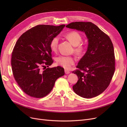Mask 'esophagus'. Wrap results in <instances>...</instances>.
<instances>
[{"instance_id": "1", "label": "esophagus", "mask_w": 127, "mask_h": 127, "mask_svg": "<svg viewBox=\"0 0 127 127\" xmlns=\"http://www.w3.org/2000/svg\"><path fill=\"white\" fill-rule=\"evenodd\" d=\"M65 73L66 74H68L70 73V71L69 70H68L67 69H65Z\"/></svg>"}]
</instances>
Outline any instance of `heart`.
Segmentation results:
<instances>
[{
    "label": "heart",
    "mask_w": 127,
    "mask_h": 127,
    "mask_svg": "<svg viewBox=\"0 0 127 127\" xmlns=\"http://www.w3.org/2000/svg\"><path fill=\"white\" fill-rule=\"evenodd\" d=\"M65 37L73 45L75 46L74 51L77 55L81 56L84 54L87 49V46L81 43L82 41V37L79 32L76 31H70L65 35ZM59 41V38L57 36H54L51 39L49 45L52 51H56L57 50ZM56 62L58 64L65 69H69L75 64L76 59L72 56H59L56 58Z\"/></svg>",
    "instance_id": "b5f03b06"
}]
</instances>
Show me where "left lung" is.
<instances>
[{
  "label": "left lung",
  "mask_w": 127,
  "mask_h": 127,
  "mask_svg": "<svg viewBox=\"0 0 127 127\" xmlns=\"http://www.w3.org/2000/svg\"><path fill=\"white\" fill-rule=\"evenodd\" d=\"M66 27L84 32L89 42L87 51L76 66L78 69L72 71L79 79L73 90L83 98L97 96L108 87L115 70L111 39L91 22H73Z\"/></svg>",
  "instance_id": "1"
}]
</instances>
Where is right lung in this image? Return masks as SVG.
<instances>
[{
  "label": "right lung",
  "instance_id": "1",
  "mask_svg": "<svg viewBox=\"0 0 127 127\" xmlns=\"http://www.w3.org/2000/svg\"><path fill=\"white\" fill-rule=\"evenodd\" d=\"M65 26L37 25L24 33L14 46L11 57L13 75L19 87L31 97L47 95L56 80L65 74L61 66L48 67L53 62L50 42Z\"/></svg>",
  "mask_w": 127,
  "mask_h": 127
}]
</instances>
